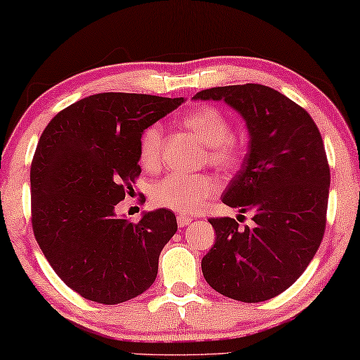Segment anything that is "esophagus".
<instances>
[{"label": "esophagus", "mask_w": 360, "mask_h": 360, "mask_svg": "<svg viewBox=\"0 0 360 360\" xmlns=\"http://www.w3.org/2000/svg\"><path fill=\"white\" fill-rule=\"evenodd\" d=\"M191 221H193L191 217H186V215H179V217H176V223H179L180 228L188 226Z\"/></svg>", "instance_id": "1"}]
</instances>
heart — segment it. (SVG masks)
<instances>
[{
    "instance_id": "b5f03b06",
    "label": "heart",
    "mask_w": 360,
    "mask_h": 360,
    "mask_svg": "<svg viewBox=\"0 0 360 360\" xmlns=\"http://www.w3.org/2000/svg\"><path fill=\"white\" fill-rule=\"evenodd\" d=\"M188 131L209 146L207 159L212 166L231 170L240 162L243 153L238 141L231 137V122L214 107H199L181 120ZM162 129L150 126L140 139V162L155 169L161 162ZM219 184L212 175H179L172 174L158 181L151 191L153 202L159 207L172 209L181 214H196L207 199L217 191Z\"/></svg>"
}]
</instances>
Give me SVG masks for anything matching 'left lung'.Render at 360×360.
<instances>
[{"label":"left lung","mask_w":360,"mask_h":360,"mask_svg":"<svg viewBox=\"0 0 360 360\" xmlns=\"http://www.w3.org/2000/svg\"><path fill=\"white\" fill-rule=\"evenodd\" d=\"M194 98L223 100L243 116L250 139L221 201L252 212L253 226L210 219L217 239L202 274L228 298L266 302L303 274L321 245L330 188L321 132L308 111L268 86L212 87Z\"/></svg>","instance_id":"8db88e82"}]
</instances>
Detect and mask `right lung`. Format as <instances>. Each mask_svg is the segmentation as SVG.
<instances>
[{
	"mask_svg": "<svg viewBox=\"0 0 360 360\" xmlns=\"http://www.w3.org/2000/svg\"><path fill=\"white\" fill-rule=\"evenodd\" d=\"M184 102L96 94L41 134L30 172L33 233L58 278L86 300L127 302L156 279L159 253L176 231L174 212H146L132 223L115 207L141 172V134Z\"/></svg>",
	"mask_w": 360,
	"mask_h": 360,
	"instance_id": "obj_1",
	"label": "right lung"
}]
</instances>
